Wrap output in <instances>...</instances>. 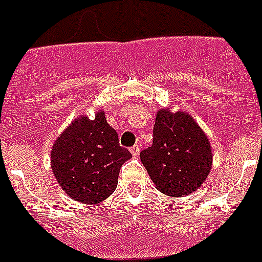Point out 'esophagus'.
<instances>
[{
	"instance_id": "1",
	"label": "esophagus",
	"mask_w": 262,
	"mask_h": 262,
	"mask_svg": "<svg viewBox=\"0 0 262 262\" xmlns=\"http://www.w3.org/2000/svg\"><path fill=\"white\" fill-rule=\"evenodd\" d=\"M130 154L133 156H139V154H140V147L139 145H137V144H136V145H133V147L130 148Z\"/></svg>"
}]
</instances>
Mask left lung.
I'll return each mask as SVG.
<instances>
[{
  "label": "left lung",
  "mask_w": 262,
  "mask_h": 262,
  "mask_svg": "<svg viewBox=\"0 0 262 262\" xmlns=\"http://www.w3.org/2000/svg\"><path fill=\"white\" fill-rule=\"evenodd\" d=\"M140 159L158 190L183 197L205 182L212 167V148L189 113L160 108L154 125V143L141 151Z\"/></svg>",
  "instance_id": "8db88e82"
}]
</instances>
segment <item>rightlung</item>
Returning <instances> with one entry per match:
<instances>
[{"mask_svg": "<svg viewBox=\"0 0 262 262\" xmlns=\"http://www.w3.org/2000/svg\"><path fill=\"white\" fill-rule=\"evenodd\" d=\"M132 158L119 145L118 133L107 123L104 111L90 119L81 115L57 137L51 148V170L72 200L98 204L118 185L121 166Z\"/></svg>", "mask_w": 262, "mask_h": 262, "instance_id": "obj_1", "label": "right lung"}]
</instances>
